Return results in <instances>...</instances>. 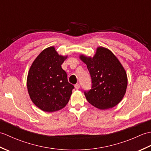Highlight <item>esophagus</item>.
Returning <instances> with one entry per match:
<instances>
[{"mask_svg": "<svg viewBox=\"0 0 151 151\" xmlns=\"http://www.w3.org/2000/svg\"><path fill=\"white\" fill-rule=\"evenodd\" d=\"M75 88L76 89H78L80 88V84H76L75 85Z\"/></svg>", "mask_w": 151, "mask_h": 151, "instance_id": "obj_1", "label": "esophagus"}]
</instances>
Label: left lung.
<instances>
[{"label":"left lung","instance_id":"obj_1","mask_svg":"<svg viewBox=\"0 0 151 151\" xmlns=\"http://www.w3.org/2000/svg\"><path fill=\"white\" fill-rule=\"evenodd\" d=\"M91 77V89L84 91L87 101L101 110L114 107L123 99L127 88L124 67L111 51L99 47L95 56H80Z\"/></svg>","mask_w":151,"mask_h":151}]
</instances>
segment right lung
Returning <instances> with one entry per match:
<instances>
[{
	"mask_svg": "<svg viewBox=\"0 0 151 151\" xmlns=\"http://www.w3.org/2000/svg\"><path fill=\"white\" fill-rule=\"evenodd\" d=\"M67 58L50 47L32 64L27 76L28 91L32 101L41 110L56 111L68 103L74 86L67 81V73L61 66Z\"/></svg>",
	"mask_w": 151,
	"mask_h": 151,
	"instance_id": "right-lung-1",
	"label": "right lung"
}]
</instances>
